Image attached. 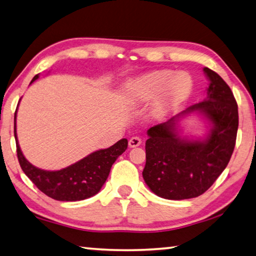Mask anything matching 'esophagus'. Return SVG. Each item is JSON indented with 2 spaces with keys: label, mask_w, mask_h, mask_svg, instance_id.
<instances>
[{
  "label": "esophagus",
  "mask_w": 256,
  "mask_h": 256,
  "mask_svg": "<svg viewBox=\"0 0 256 256\" xmlns=\"http://www.w3.org/2000/svg\"><path fill=\"white\" fill-rule=\"evenodd\" d=\"M141 144H142V138L140 136H132L128 141L130 148H136V146H138Z\"/></svg>",
  "instance_id": "1"
}]
</instances>
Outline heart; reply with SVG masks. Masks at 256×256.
Listing matches in <instances>:
<instances>
[{"mask_svg":"<svg viewBox=\"0 0 256 256\" xmlns=\"http://www.w3.org/2000/svg\"><path fill=\"white\" fill-rule=\"evenodd\" d=\"M192 89V80L185 72L159 70L146 73L128 84V96L136 102L154 98L152 114L162 118L183 102Z\"/></svg>","mask_w":256,"mask_h":256,"instance_id":"obj_1","label":"heart"}]
</instances>
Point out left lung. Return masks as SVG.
Instances as JSON below:
<instances>
[{"label": "left lung", "instance_id": "left-lung-1", "mask_svg": "<svg viewBox=\"0 0 256 256\" xmlns=\"http://www.w3.org/2000/svg\"><path fill=\"white\" fill-rule=\"evenodd\" d=\"M210 80L208 96L168 122L148 130L144 180L158 196L185 200L211 188L230 160L236 144L238 106L229 86L218 73L204 68ZM201 112L212 128L203 142L182 139L176 132L180 117Z\"/></svg>", "mask_w": 256, "mask_h": 256}]
</instances>
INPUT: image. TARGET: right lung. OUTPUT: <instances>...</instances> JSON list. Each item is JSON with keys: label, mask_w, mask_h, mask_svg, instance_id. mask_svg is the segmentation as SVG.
I'll use <instances>...</instances> for the list:
<instances>
[{"label": "right lung", "mask_w": 256, "mask_h": 256, "mask_svg": "<svg viewBox=\"0 0 256 256\" xmlns=\"http://www.w3.org/2000/svg\"><path fill=\"white\" fill-rule=\"evenodd\" d=\"M37 79L38 74L34 76L32 82ZM16 115L14 138L21 170L37 186L38 190L54 200L80 201L97 194L110 175L112 164L128 148V140L122 138L110 148L94 151L78 162L60 170L50 172L40 170L30 164L21 152L16 132Z\"/></svg>", "instance_id": "right-lung-1"}]
</instances>
